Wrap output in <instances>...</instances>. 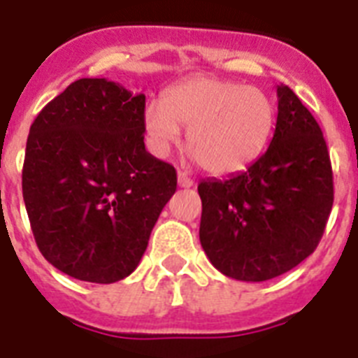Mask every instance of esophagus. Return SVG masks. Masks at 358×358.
I'll use <instances>...</instances> for the list:
<instances>
[{"mask_svg":"<svg viewBox=\"0 0 358 358\" xmlns=\"http://www.w3.org/2000/svg\"><path fill=\"white\" fill-rule=\"evenodd\" d=\"M178 185L180 187H191V185H193V180L187 176V173H184V171H178Z\"/></svg>","mask_w":358,"mask_h":358,"instance_id":"esophagus-1","label":"esophagus"}]
</instances>
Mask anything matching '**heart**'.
Returning a JSON list of instances; mask_svg holds the SVG:
<instances>
[{"label":"heart","instance_id":"1","mask_svg":"<svg viewBox=\"0 0 358 358\" xmlns=\"http://www.w3.org/2000/svg\"><path fill=\"white\" fill-rule=\"evenodd\" d=\"M143 126L163 154L187 128V150L206 173H241L262 156L275 128L273 100L258 87L212 76L176 83L145 109Z\"/></svg>","mask_w":358,"mask_h":358}]
</instances>
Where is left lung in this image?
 Instances as JSON below:
<instances>
[{
    "label": "left lung",
    "mask_w": 358,
    "mask_h": 358,
    "mask_svg": "<svg viewBox=\"0 0 358 358\" xmlns=\"http://www.w3.org/2000/svg\"><path fill=\"white\" fill-rule=\"evenodd\" d=\"M277 126L245 173L202 180L201 245L215 269L262 282L294 269L320 243L333 208V169L322 128L286 85Z\"/></svg>",
    "instance_id": "left-lung-1"
}]
</instances>
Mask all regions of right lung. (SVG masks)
I'll return each mask as SVG.
<instances>
[{
  "instance_id": "obj_1",
  "label": "right lung",
  "mask_w": 358,
  "mask_h": 358,
  "mask_svg": "<svg viewBox=\"0 0 358 358\" xmlns=\"http://www.w3.org/2000/svg\"><path fill=\"white\" fill-rule=\"evenodd\" d=\"M145 94L106 78L70 83L31 124L22 191L38 250L78 280L134 273L176 171L145 148Z\"/></svg>"
}]
</instances>
